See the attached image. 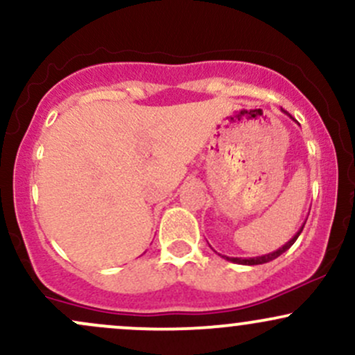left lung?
<instances>
[{"label": "left lung", "instance_id": "obj_1", "mask_svg": "<svg viewBox=\"0 0 355 355\" xmlns=\"http://www.w3.org/2000/svg\"><path fill=\"white\" fill-rule=\"evenodd\" d=\"M304 225H305V223H304ZM304 225L300 227L299 232H297L294 237L288 240V242L285 243V245H282L280 248H277V250H274V252H270V254L260 255V257H248V259H242V257H227V255H220V257H223V259L230 260V262H234V263H240V266H260V263H267V262H270V260L277 259V257H280V255L284 254V252H287L288 248L294 245L295 240L299 239L300 232L304 230Z\"/></svg>", "mask_w": 355, "mask_h": 355}]
</instances>
